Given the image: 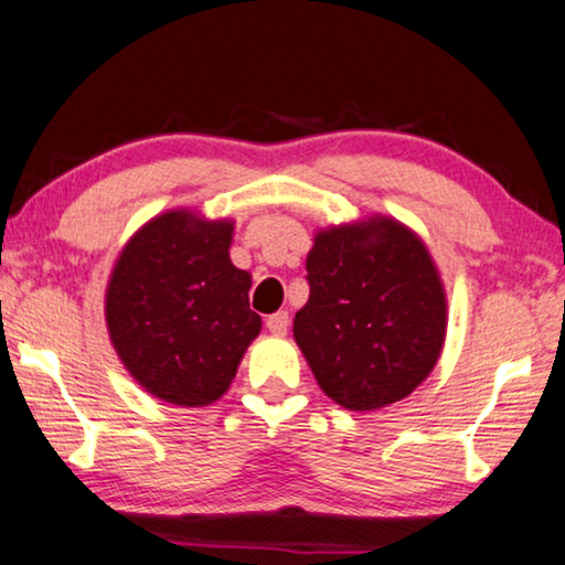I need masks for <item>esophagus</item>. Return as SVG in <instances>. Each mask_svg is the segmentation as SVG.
<instances>
[{
	"label": "esophagus",
	"mask_w": 565,
	"mask_h": 565,
	"mask_svg": "<svg viewBox=\"0 0 565 565\" xmlns=\"http://www.w3.org/2000/svg\"><path fill=\"white\" fill-rule=\"evenodd\" d=\"M266 327L271 334L284 337L286 330H289V311H276V315L266 319Z\"/></svg>",
	"instance_id": "esophagus-1"
}]
</instances>
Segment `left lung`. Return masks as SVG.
Here are the masks:
<instances>
[{
    "label": "left lung",
    "mask_w": 565,
    "mask_h": 565,
    "mask_svg": "<svg viewBox=\"0 0 565 565\" xmlns=\"http://www.w3.org/2000/svg\"><path fill=\"white\" fill-rule=\"evenodd\" d=\"M307 281L294 340L334 403L385 408L426 381L444 348L446 294L414 231L385 215L319 231Z\"/></svg>",
    "instance_id": "1"
}]
</instances>
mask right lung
I'll return each mask as SVG.
<instances>
[{"mask_svg": "<svg viewBox=\"0 0 565 565\" xmlns=\"http://www.w3.org/2000/svg\"><path fill=\"white\" fill-rule=\"evenodd\" d=\"M231 221L190 210L131 235L106 289V324L134 381L174 406H210L260 332L250 276L231 264Z\"/></svg>", "mask_w": 565, "mask_h": 565, "instance_id": "right-lung-1", "label": "right lung"}]
</instances>
